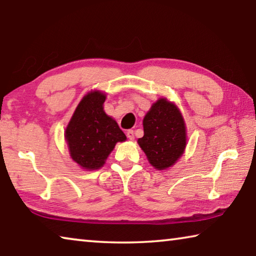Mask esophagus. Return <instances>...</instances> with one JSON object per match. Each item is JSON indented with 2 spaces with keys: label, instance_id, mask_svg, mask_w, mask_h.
Here are the masks:
<instances>
[{
  "label": "esophagus",
  "instance_id": "esophagus-1",
  "mask_svg": "<svg viewBox=\"0 0 256 256\" xmlns=\"http://www.w3.org/2000/svg\"><path fill=\"white\" fill-rule=\"evenodd\" d=\"M126 136L130 138V140H134V132H133V130H128V131H126Z\"/></svg>",
  "mask_w": 256,
  "mask_h": 256
}]
</instances>
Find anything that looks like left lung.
I'll list each match as a JSON object with an SVG mask.
<instances>
[{"label":"left lung","instance_id":"left-lung-1","mask_svg":"<svg viewBox=\"0 0 256 256\" xmlns=\"http://www.w3.org/2000/svg\"><path fill=\"white\" fill-rule=\"evenodd\" d=\"M144 136L138 140L148 162L157 170L174 166L186 148V125L175 102L159 98L144 118Z\"/></svg>","mask_w":256,"mask_h":256}]
</instances>
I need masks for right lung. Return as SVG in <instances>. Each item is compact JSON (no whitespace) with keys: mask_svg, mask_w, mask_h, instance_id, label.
Wrapping results in <instances>:
<instances>
[{"mask_svg":"<svg viewBox=\"0 0 256 256\" xmlns=\"http://www.w3.org/2000/svg\"><path fill=\"white\" fill-rule=\"evenodd\" d=\"M105 100L100 90L84 94L64 131L72 160L84 170L102 168L116 144L126 140L118 122L104 110Z\"/></svg>","mask_w":256,"mask_h":256,"instance_id":"obj_1","label":"right lung"}]
</instances>
